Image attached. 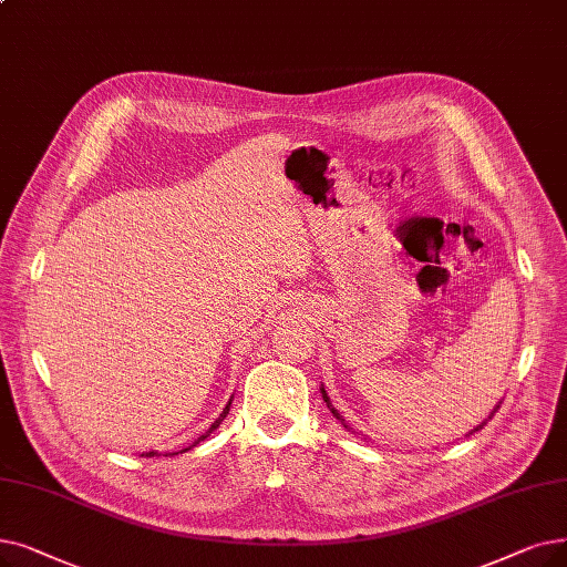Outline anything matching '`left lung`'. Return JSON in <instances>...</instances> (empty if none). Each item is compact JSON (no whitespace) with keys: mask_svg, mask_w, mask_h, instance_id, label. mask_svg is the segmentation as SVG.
Wrapping results in <instances>:
<instances>
[{"mask_svg":"<svg viewBox=\"0 0 567 567\" xmlns=\"http://www.w3.org/2000/svg\"><path fill=\"white\" fill-rule=\"evenodd\" d=\"M319 393H322V399H324V403H327V408H329V410H331V412H333V416H336V420H338V422H340V424H342V426H344V429H350V426H348V424H344V420H342V414H340V412H338V410H336V408H333V405H331V399H329V393H327V389H324V384H322V386H319ZM498 408H501V403H498V405H496V408H494V410H491V414H488V420H491V416H494V414H496V412H498ZM488 420H484V422H482V424H480V426H475V429H473V431H471V433H467V435H473V433H475V431H480V429H484V424H486V422H488Z\"/></svg>","mask_w":567,"mask_h":567,"instance_id":"1","label":"left lung"}]
</instances>
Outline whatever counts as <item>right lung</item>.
I'll return each mask as SVG.
<instances>
[{"mask_svg": "<svg viewBox=\"0 0 567 567\" xmlns=\"http://www.w3.org/2000/svg\"><path fill=\"white\" fill-rule=\"evenodd\" d=\"M231 399H234V396H231ZM231 399H229V403H227V408H225V410H223V414H219V416H217V420H215V422H213V424H210V429H208V431H206V433H202V435H199V437H196V440H194V442H192V445H189V447H183V450H178V452H171V454H183V452H187V450H192V447H196V445H199V442H202V440H206V437H208V435H210V433H213V431H215V429H217V426H219V424H223V422H225V416H227V414H229V408H231ZM141 456H159V454H157V452H155V450H153V452H143V454H141Z\"/></svg>", "mask_w": 567, "mask_h": 567, "instance_id": "1", "label": "right lung"}]
</instances>
